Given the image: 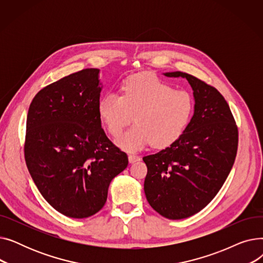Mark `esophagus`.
I'll use <instances>...</instances> for the list:
<instances>
[{
    "label": "esophagus",
    "instance_id": "obj_1",
    "mask_svg": "<svg viewBox=\"0 0 263 263\" xmlns=\"http://www.w3.org/2000/svg\"><path fill=\"white\" fill-rule=\"evenodd\" d=\"M128 158H129V162H130V163H134V162H136V161H140V160H141V157H140V156L134 155V154H129Z\"/></svg>",
    "mask_w": 263,
    "mask_h": 263
}]
</instances>
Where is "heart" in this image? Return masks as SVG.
<instances>
[{"label": "heart", "mask_w": 263, "mask_h": 263, "mask_svg": "<svg viewBox=\"0 0 263 263\" xmlns=\"http://www.w3.org/2000/svg\"><path fill=\"white\" fill-rule=\"evenodd\" d=\"M98 113L108 133L118 135L132 121L135 126L117 137L119 147L136 151L148 144L166 148L180 139L194 113V99L185 89H174L150 73L129 77L121 96L107 92L98 103Z\"/></svg>", "instance_id": "heart-1"}]
</instances>
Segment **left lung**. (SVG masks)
<instances>
[{
  "mask_svg": "<svg viewBox=\"0 0 263 263\" xmlns=\"http://www.w3.org/2000/svg\"><path fill=\"white\" fill-rule=\"evenodd\" d=\"M164 76L187 80L194 91V115L180 139L143 158L148 170L144 191L159 214L181 219L202 210L223 186L236 160L239 133L215 87L181 71Z\"/></svg>",
  "mask_w": 263,
  "mask_h": 263,
  "instance_id": "8db88e82",
  "label": "left lung"
}]
</instances>
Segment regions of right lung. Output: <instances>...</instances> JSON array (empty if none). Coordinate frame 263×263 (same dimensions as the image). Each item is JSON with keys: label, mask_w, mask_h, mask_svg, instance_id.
Returning a JSON list of instances; mask_svg holds the SVG:
<instances>
[{"label": "right lung", "mask_w": 263, "mask_h": 263, "mask_svg": "<svg viewBox=\"0 0 263 263\" xmlns=\"http://www.w3.org/2000/svg\"><path fill=\"white\" fill-rule=\"evenodd\" d=\"M98 77L87 68L44 87L26 118L27 170L44 198L73 218L103 208L110 181L129 162L101 128Z\"/></svg>", "instance_id": "right-lung-1"}]
</instances>
